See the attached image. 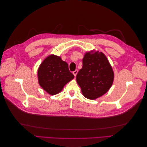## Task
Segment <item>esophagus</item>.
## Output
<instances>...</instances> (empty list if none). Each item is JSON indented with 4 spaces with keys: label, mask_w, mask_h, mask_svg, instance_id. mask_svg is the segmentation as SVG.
I'll return each mask as SVG.
<instances>
[{
    "label": "esophagus",
    "mask_w": 147,
    "mask_h": 147,
    "mask_svg": "<svg viewBox=\"0 0 147 147\" xmlns=\"http://www.w3.org/2000/svg\"><path fill=\"white\" fill-rule=\"evenodd\" d=\"M77 73H78V70H75V71H74V72H73V74L74 75L75 77H76V75H77Z\"/></svg>",
    "instance_id": "esophagus-1"
}]
</instances>
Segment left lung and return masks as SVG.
I'll return each mask as SVG.
<instances>
[{
  "label": "left lung",
  "mask_w": 147,
  "mask_h": 147,
  "mask_svg": "<svg viewBox=\"0 0 147 147\" xmlns=\"http://www.w3.org/2000/svg\"><path fill=\"white\" fill-rule=\"evenodd\" d=\"M113 78L112 67L103 53L98 51L86 53L76 77L84 97L95 99L104 95L112 86Z\"/></svg>",
  "instance_id": "1"
}]
</instances>
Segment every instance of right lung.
<instances>
[{"instance_id": "obj_1", "label": "right lung", "mask_w": 147, "mask_h": 147, "mask_svg": "<svg viewBox=\"0 0 147 147\" xmlns=\"http://www.w3.org/2000/svg\"><path fill=\"white\" fill-rule=\"evenodd\" d=\"M74 78L67 63L59 56L50 55L44 60L38 70L40 85L51 95L59 93L65 84Z\"/></svg>"}]
</instances>
